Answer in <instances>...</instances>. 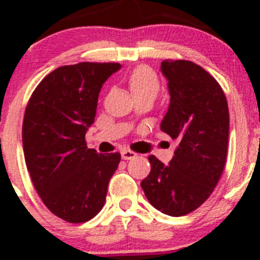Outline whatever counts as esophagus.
I'll return each mask as SVG.
<instances>
[{
    "instance_id": "34e87169",
    "label": "esophagus",
    "mask_w": 260,
    "mask_h": 260,
    "mask_svg": "<svg viewBox=\"0 0 260 260\" xmlns=\"http://www.w3.org/2000/svg\"><path fill=\"white\" fill-rule=\"evenodd\" d=\"M121 156H122L123 160H132V158L137 157V153L130 150H123L121 151Z\"/></svg>"
}]
</instances>
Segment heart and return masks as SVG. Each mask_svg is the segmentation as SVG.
<instances>
[{
	"label": "heart",
	"mask_w": 260,
	"mask_h": 260,
	"mask_svg": "<svg viewBox=\"0 0 260 260\" xmlns=\"http://www.w3.org/2000/svg\"><path fill=\"white\" fill-rule=\"evenodd\" d=\"M128 87L134 96L148 92V91L157 92L158 79L152 69L147 66H139L128 77Z\"/></svg>",
	"instance_id": "obj_1"
}]
</instances>
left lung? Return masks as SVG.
Wrapping results in <instances>:
<instances>
[{"label": "left lung", "instance_id": "1", "mask_svg": "<svg viewBox=\"0 0 260 260\" xmlns=\"http://www.w3.org/2000/svg\"><path fill=\"white\" fill-rule=\"evenodd\" d=\"M171 103L160 128L178 142L169 165L151 155L141 186L156 210L169 216L192 212L207 201L225 167L229 110L220 84L191 61L165 59Z\"/></svg>", "mask_w": 260, "mask_h": 260}]
</instances>
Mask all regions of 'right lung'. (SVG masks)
<instances>
[{
	"label": "right lung",
	"mask_w": 260,
	"mask_h": 260,
	"mask_svg": "<svg viewBox=\"0 0 260 260\" xmlns=\"http://www.w3.org/2000/svg\"><path fill=\"white\" fill-rule=\"evenodd\" d=\"M119 63L80 62L61 66L31 95L22 128L27 169L48 210L69 222L95 217L121 155L98 153L86 144L98 99Z\"/></svg>",
	"instance_id": "add662e5"
}]
</instances>
